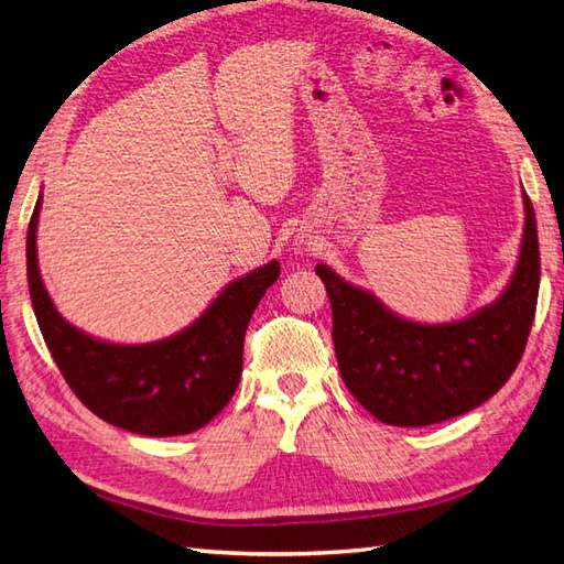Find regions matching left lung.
<instances>
[{"label": "left lung", "instance_id": "left-lung-1", "mask_svg": "<svg viewBox=\"0 0 564 564\" xmlns=\"http://www.w3.org/2000/svg\"><path fill=\"white\" fill-rule=\"evenodd\" d=\"M513 281L466 321L422 325L389 313L327 265H315L333 305V343L343 382L367 412L392 426H429L466 414L494 397L523 357L540 289L535 209Z\"/></svg>", "mask_w": 564, "mask_h": 564}]
</instances>
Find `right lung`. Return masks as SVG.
Segmentation results:
<instances>
[{"mask_svg":"<svg viewBox=\"0 0 564 564\" xmlns=\"http://www.w3.org/2000/svg\"><path fill=\"white\" fill-rule=\"evenodd\" d=\"M36 202L26 234V279L51 357L74 394L104 422L142 436L192 434L239 387L243 335L256 305L281 275L271 261L229 283L182 333L148 345H110L76 330L51 303L36 265Z\"/></svg>","mask_w":564,"mask_h":564,"instance_id":"right-lung-1","label":"right lung"}]
</instances>
